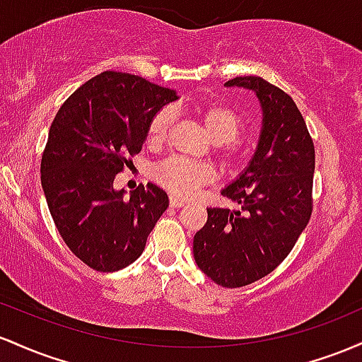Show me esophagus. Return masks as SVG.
Listing matches in <instances>:
<instances>
[{
    "label": "esophagus",
    "instance_id": "1",
    "mask_svg": "<svg viewBox=\"0 0 362 362\" xmlns=\"http://www.w3.org/2000/svg\"><path fill=\"white\" fill-rule=\"evenodd\" d=\"M185 200H181V198L177 197H170L169 198V205L173 206V209H181V206H185Z\"/></svg>",
    "mask_w": 362,
    "mask_h": 362
}]
</instances>
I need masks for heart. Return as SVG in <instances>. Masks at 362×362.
I'll return each instance as SVG.
<instances>
[{
    "label": "heart",
    "instance_id": "obj_1",
    "mask_svg": "<svg viewBox=\"0 0 362 362\" xmlns=\"http://www.w3.org/2000/svg\"><path fill=\"white\" fill-rule=\"evenodd\" d=\"M203 127L215 144H221V156L226 165H234L235 148L233 141L243 129V119L234 107L226 103H210L197 107ZM173 123V111L169 107L160 109L152 116L148 123L147 136L152 144H160L168 135ZM153 180L164 186L168 192L176 197L188 198L200 188L214 180V169L202 162H193L181 157H170L156 165L152 173Z\"/></svg>",
    "mask_w": 362,
    "mask_h": 362
}]
</instances>
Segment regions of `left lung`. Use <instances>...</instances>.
<instances>
[{
  "mask_svg": "<svg viewBox=\"0 0 362 362\" xmlns=\"http://www.w3.org/2000/svg\"><path fill=\"white\" fill-rule=\"evenodd\" d=\"M226 87L255 92L262 107L257 150L222 189L241 209H206L194 234L198 269L222 287H243L274 272L311 217L315 145L298 105L262 76H235Z\"/></svg>",
  "mask_w": 362,
  "mask_h": 362,
  "instance_id": "obj_1",
  "label": "left lung"
}]
</instances>
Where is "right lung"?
<instances>
[{"label":"right lung","instance_id":"1","mask_svg":"<svg viewBox=\"0 0 362 362\" xmlns=\"http://www.w3.org/2000/svg\"><path fill=\"white\" fill-rule=\"evenodd\" d=\"M177 93L141 76L104 71L75 90L49 128L40 182L66 246L97 272H116L144 253L168 193L148 182L124 198L117 173L147 140L152 116Z\"/></svg>","mask_w":362,"mask_h":362}]
</instances>
